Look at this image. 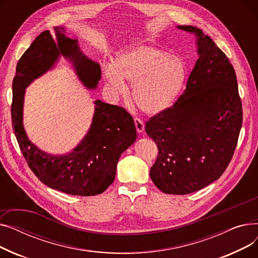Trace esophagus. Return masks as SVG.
I'll return each mask as SVG.
<instances>
[{"mask_svg":"<svg viewBox=\"0 0 258 258\" xmlns=\"http://www.w3.org/2000/svg\"><path fill=\"white\" fill-rule=\"evenodd\" d=\"M135 125H136V130L138 133H142L144 131V122L140 118H134Z\"/></svg>","mask_w":258,"mask_h":258,"instance_id":"esophagus-1","label":"esophagus"}]
</instances>
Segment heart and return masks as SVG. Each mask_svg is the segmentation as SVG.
Listing matches in <instances>:
<instances>
[{"label":"heart","mask_w":258,"mask_h":258,"mask_svg":"<svg viewBox=\"0 0 258 258\" xmlns=\"http://www.w3.org/2000/svg\"><path fill=\"white\" fill-rule=\"evenodd\" d=\"M105 78L119 94L133 84V98L141 111L158 114L177 99L186 78L184 62L163 50L139 45L118 57L114 68H105Z\"/></svg>","instance_id":"obj_1"}]
</instances>
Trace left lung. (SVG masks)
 <instances>
[{
	"mask_svg": "<svg viewBox=\"0 0 258 258\" xmlns=\"http://www.w3.org/2000/svg\"><path fill=\"white\" fill-rule=\"evenodd\" d=\"M199 58L175 103L146 122L158 146L150 175L161 191L188 195L218 180L228 167L242 123L235 71L226 54L194 26Z\"/></svg>",
	"mask_w": 258,
	"mask_h": 258,
	"instance_id": "left-lung-1",
	"label": "left lung"
}]
</instances>
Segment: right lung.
<instances>
[{"instance_id":"obj_1","label":"right lung","mask_w":258,"mask_h":258,"mask_svg":"<svg viewBox=\"0 0 258 258\" xmlns=\"http://www.w3.org/2000/svg\"><path fill=\"white\" fill-rule=\"evenodd\" d=\"M54 36L49 30L40 33L17 64L12 83L13 132L27 164L40 182L72 196L100 195L114 182L121 154L137 138L134 119L123 107L95 101L88 134L67 155L54 156L40 151L30 142L24 130L25 89L53 68L60 55L72 62L78 78L88 89H96L101 78L99 63L81 52L77 39L67 37L63 27H54Z\"/></svg>"}]
</instances>
